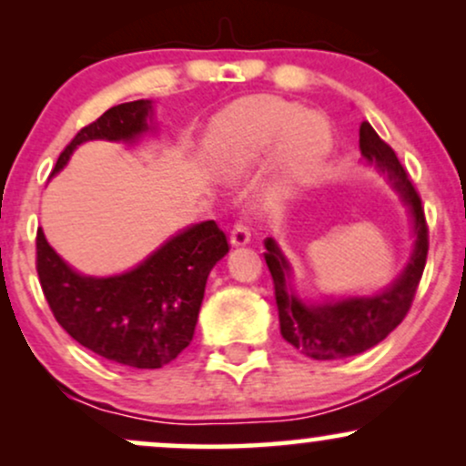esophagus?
I'll return each mask as SVG.
<instances>
[{
    "label": "esophagus",
    "instance_id": "34e87169",
    "mask_svg": "<svg viewBox=\"0 0 466 466\" xmlns=\"http://www.w3.org/2000/svg\"><path fill=\"white\" fill-rule=\"evenodd\" d=\"M251 240V234H249V228L245 226V223H234L232 228V234H229V243L234 245V248H243V245H248Z\"/></svg>",
    "mask_w": 466,
    "mask_h": 466
}]
</instances>
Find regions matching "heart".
<instances>
[{
    "mask_svg": "<svg viewBox=\"0 0 466 466\" xmlns=\"http://www.w3.org/2000/svg\"><path fill=\"white\" fill-rule=\"evenodd\" d=\"M330 148L333 136L322 116L256 96L232 105L218 117L208 153L217 173L228 179L245 177L271 157L265 195L271 203H280L311 184Z\"/></svg>",
    "mask_w": 466,
    "mask_h": 466,
    "instance_id": "1",
    "label": "heart"
}]
</instances>
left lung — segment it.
<instances>
[{
	"instance_id": "8db88e82",
	"label": "left lung",
	"mask_w": 466,
	"mask_h": 466,
	"mask_svg": "<svg viewBox=\"0 0 466 466\" xmlns=\"http://www.w3.org/2000/svg\"><path fill=\"white\" fill-rule=\"evenodd\" d=\"M360 148L363 159L374 166L399 192L411 215L414 248L405 269L392 285L374 296L333 298L326 302H304L291 287V265L274 238L265 240V260L274 278L280 333L291 346L311 360H346L366 352L383 341L408 315L425 269L427 238L425 212L420 197L400 166L397 153L388 147L370 122H361Z\"/></svg>"
}]
</instances>
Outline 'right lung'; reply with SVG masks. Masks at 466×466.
<instances>
[{"instance_id": "obj_1", "label": "right lung", "mask_w": 466, "mask_h": 466, "mask_svg": "<svg viewBox=\"0 0 466 466\" xmlns=\"http://www.w3.org/2000/svg\"><path fill=\"white\" fill-rule=\"evenodd\" d=\"M151 100L106 109L83 127L55 170L66 168L83 142H136L151 127ZM229 251L215 221L186 228L159 245L140 265L117 276L96 278L74 271L36 232V271L56 322L80 346L129 368H162L192 341L212 267Z\"/></svg>"}]
</instances>
